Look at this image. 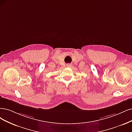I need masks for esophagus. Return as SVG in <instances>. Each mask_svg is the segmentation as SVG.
<instances>
[{"instance_id": "obj_1", "label": "esophagus", "mask_w": 132, "mask_h": 132, "mask_svg": "<svg viewBox=\"0 0 132 132\" xmlns=\"http://www.w3.org/2000/svg\"><path fill=\"white\" fill-rule=\"evenodd\" d=\"M66 66L67 67H71V64H70V63H67V64L66 65Z\"/></svg>"}]
</instances>
